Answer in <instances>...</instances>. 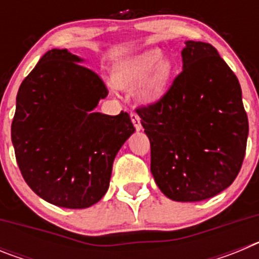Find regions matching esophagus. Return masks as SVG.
<instances>
[{
  "label": "esophagus",
  "instance_id": "1",
  "mask_svg": "<svg viewBox=\"0 0 259 259\" xmlns=\"http://www.w3.org/2000/svg\"><path fill=\"white\" fill-rule=\"evenodd\" d=\"M131 120H132V124H134L135 128H136V131H140L141 130L140 116L137 115L136 113H131Z\"/></svg>",
  "mask_w": 259,
  "mask_h": 259
}]
</instances>
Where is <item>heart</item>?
Wrapping results in <instances>:
<instances>
[{
	"instance_id": "obj_1",
	"label": "heart",
	"mask_w": 259,
	"mask_h": 259,
	"mask_svg": "<svg viewBox=\"0 0 259 259\" xmlns=\"http://www.w3.org/2000/svg\"><path fill=\"white\" fill-rule=\"evenodd\" d=\"M159 49H148L123 58L113 68L111 76L116 87L135 88V97L141 104L158 101L166 92L174 65L170 58L161 57Z\"/></svg>"
}]
</instances>
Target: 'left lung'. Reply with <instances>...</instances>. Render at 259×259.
<instances>
[{
	"label": "left lung",
	"instance_id": "left-lung-1",
	"mask_svg": "<svg viewBox=\"0 0 259 259\" xmlns=\"http://www.w3.org/2000/svg\"><path fill=\"white\" fill-rule=\"evenodd\" d=\"M183 71L157 102L136 109L158 188L179 202L214 197L236 179L248 115L239 80L212 45L187 41Z\"/></svg>",
	"mask_w": 259,
	"mask_h": 259
}]
</instances>
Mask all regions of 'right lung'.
I'll return each mask as SVG.
<instances>
[{
  "instance_id": "1",
  "label": "right lung",
  "mask_w": 259,
  "mask_h": 259,
  "mask_svg": "<svg viewBox=\"0 0 259 259\" xmlns=\"http://www.w3.org/2000/svg\"><path fill=\"white\" fill-rule=\"evenodd\" d=\"M67 49L45 53L23 80L11 123L18 166L42 200L85 209L109 189L113 162L135 132L124 111L93 113L109 93L95 71Z\"/></svg>"
}]
</instances>
